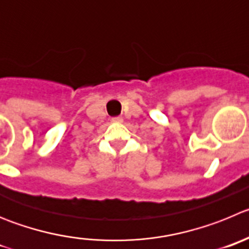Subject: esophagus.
I'll list each match as a JSON object with an SVG mask.
<instances>
[{"label": "esophagus", "instance_id": "34e87169", "mask_svg": "<svg viewBox=\"0 0 249 249\" xmlns=\"http://www.w3.org/2000/svg\"><path fill=\"white\" fill-rule=\"evenodd\" d=\"M111 120H113L114 123H122L123 122V118H122V116H115V118H113V119H111Z\"/></svg>", "mask_w": 249, "mask_h": 249}]
</instances>
